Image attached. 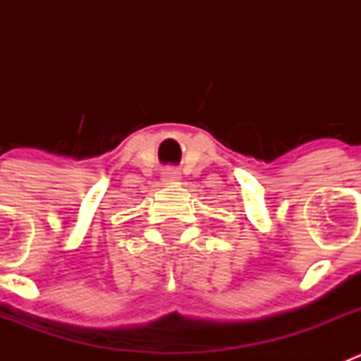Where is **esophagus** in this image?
Here are the masks:
<instances>
[{"label":"esophagus","instance_id":"1","mask_svg":"<svg viewBox=\"0 0 361 361\" xmlns=\"http://www.w3.org/2000/svg\"><path fill=\"white\" fill-rule=\"evenodd\" d=\"M164 176L169 178V180H176V178L180 176V173H178V169H174V167H169V169L164 171Z\"/></svg>","mask_w":361,"mask_h":361}]
</instances>
